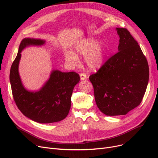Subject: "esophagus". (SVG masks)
I'll return each instance as SVG.
<instances>
[{
	"label": "esophagus",
	"instance_id": "34e87169",
	"mask_svg": "<svg viewBox=\"0 0 158 158\" xmlns=\"http://www.w3.org/2000/svg\"><path fill=\"white\" fill-rule=\"evenodd\" d=\"M79 76H80V77H81V80H85V79H88V76H86V74L85 73H84V72L80 73Z\"/></svg>",
	"mask_w": 158,
	"mask_h": 158
}]
</instances>
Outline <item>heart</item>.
Segmentation results:
<instances>
[{"label":"heart","mask_w":158,"mask_h":158,"mask_svg":"<svg viewBox=\"0 0 158 158\" xmlns=\"http://www.w3.org/2000/svg\"><path fill=\"white\" fill-rule=\"evenodd\" d=\"M74 52L66 51L65 60L72 66H77L79 64V58L76 55H85L86 64L90 69H95L102 65L104 60L103 51L100 44H94V41L91 39L83 40L78 42L74 47Z\"/></svg>","instance_id":"1"}]
</instances>
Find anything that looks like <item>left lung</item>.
Instances as JSON below:
<instances>
[{
	"instance_id": "1",
	"label": "left lung",
	"mask_w": 158,
	"mask_h": 158,
	"mask_svg": "<svg viewBox=\"0 0 158 158\" xmlns=\"http://www.w3.org/2000/svg\"><path fill=\"white\" fill-rule=\"evenodd\" d=\"M118 51L89 79L98 109L107 116L126 114L142 101L147 87V60L137 41L126 28H117Z\"/></svg>"
}]
</instances>
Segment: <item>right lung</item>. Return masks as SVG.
<instances>
[{"label":"right lung","mask_w":158,"mask_h":158,"mask_svg":"<svg viewBox=\"0 0 158 158\" xmlns=\"http://www.w3.org/2000/svg\"><path fill=\"white\" fill-rule=\"evenodd\" d=\"M45 41L24 38L11 65L10 79L14 101L19 110L31 120L41 123L59 122L66 117L71 106L74 86L79 82V75L75 72H52L51 77L38 92L25 89L19 73V64L22 50L28 45H41Z\"/></svg>","instance_id":"obj_1"}]
</instances>
